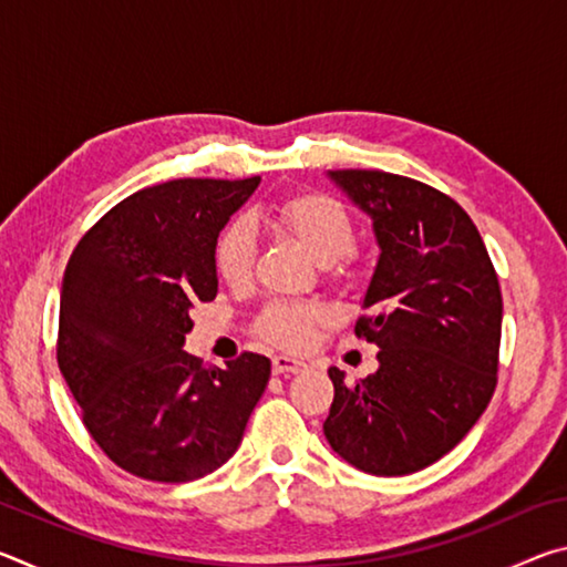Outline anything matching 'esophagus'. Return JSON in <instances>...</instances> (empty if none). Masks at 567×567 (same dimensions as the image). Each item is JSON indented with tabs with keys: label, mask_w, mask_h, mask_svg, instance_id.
Returning <instances> with one entry per match:
<instances>
[{
	"label": "esophagus",
	"mask_w": 567,
	"mask_h": 567,
	"mask_svg": "<svg viewBox=\"0 0 567 567\" xmlns=\"http://www.w3.org/2000/svg\"><path fill=\"white\" fill-rule=\"evenodd\" d=\"M307 364L297 358H287V354H277L272 358V372L275 375H297V372H302Z\"/></svg>",
	"instance_id": "1"
}]
</instances>
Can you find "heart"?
Segmentation results:
<instances>
[{
	"label": "heart",
	"mask_w": 567,
	"mask_h": 567,
	"mask_svg": "<svg viewBox=\"0 0 567 567\" xmlns=\"http://www.w3.org/2000/svg\"><path fill=\"white\" fill-rule=\"evenodd\" d=\"M272 223L324 267L340 262L354 247V225L348 209L338 199L318 192L282 199L272 209ZM255 257L252 227L237 219L217 239L215 270L229 287H245L255 275ZM322 318L318 305L275 300L257 318V334L282 350H302Z\"/></svg>",
	"instance_id": "heart-1"
}]
</instances>
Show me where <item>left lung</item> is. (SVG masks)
<instances>
[{
  "label": "left lung",
  "mask_w": 567,
  "mask_h": 567,
  "mask_svg": "<svg viewBox=\"0 0 567 567\" xmlns=\"http://www.w3.org/2000/svg\"><path fill=\"white\" fill-rule=\"evenodd\" d=\"M328 177L372 219L380 257L354 334L378 344L358 382L330 368L324 437L370 475H410L447 455L497 385L503 295L483 237L453 197L380 169Z\"/></svg>",
  "instance_id": "obj_1"
}]
</instances>
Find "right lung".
Masks as SVG:
<instances>
[{"instance_id": "obj_1", "label": "right lung", "mask_w": 567, "mask_h": 567, "mask_svg": "<svg viewBox=\"0 0 567 567\" xmlns=\"http://www.w3.org/2000/svg\"><path fill=\"white\" fill-rule=\"evenodd\" d=\"M257 185L187 177L134 192L66 262L56 362L92 440L132 475L189 483L225 465L267 388L265 354L205 368L182 350L192 305L217 295V237Z\"/></svg>"}]
</instances>
